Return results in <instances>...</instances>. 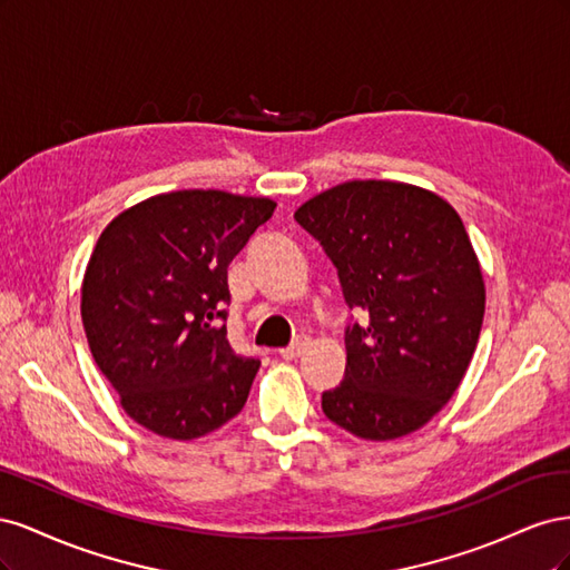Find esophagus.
I'll return each mask as SVG.
<instances>
[{
    "instance_id": "34e87169",
    "label": "esophagus",
    "mask_w": 570,
    "mask_h": 570,
    "mask_svg": "<svg viewBox=\"0 0 570 570\" xmlns=\"http://www.w3.org/2000/svg\"><path fill=\"white\" fill-rule=\"evenodd\" d=\"M308 347V337H297L295 342L289 344V347H285V350H281V356L285 358V361H292V358H297V356H302L304 354V350Z\"/></svg>"
}]
</instances>
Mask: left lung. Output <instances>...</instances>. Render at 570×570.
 <instances>
[{
    "label": "left lung",
    "instance_id": "1",
    "mask_svg": "<svg viewBox=\"0 0 570 570\" xmlns=\"http://www.w3.org/2000/svg\"><path fill=\"white\" fill-rule=\"evenodd\" d=\"M295 220L337 268L344 302L366 314L344 327L347 366L323 413L364 440L423 428L469 368L485 283L459 214L423 187L352 180L302 204Z\"/></svg>",
    "mask_w": 570,
    "mask_h": 570
}]
</instances>
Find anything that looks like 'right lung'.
I'll return each instance as SVG.
<instances>
[{
    "mask_svg": "<svg viewBox=\"0 0 570 570\" xmlns=\"http://www.w3.org/2000/svg\"><path fill=\"white\" fill-rule=\"evenodd\" d=\"M275 202L180 189L116 216L97 239L80 314L99 371L128 416L195 440L243 411L262 361L226 331L228 266Z\"/></svg>",
    "mask_w": 570,
    "mask_h": 570,
    "instance_id": "1",
    "label": "right lung"
}]
</instances>
